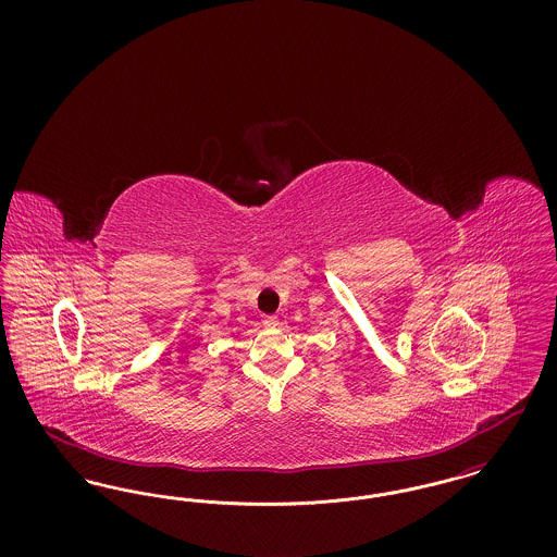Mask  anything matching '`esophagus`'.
<instances>
[{"instance_id": "esophagus-1", "label": "esophagus", "mask_w": 557, "mask_h": 557, "mask_svg": "<svg viewBox=\"0 0 557 557\" xmlns=\"http://www.w3.org/2000/svg\"><path fill=\"white\" fill-rule=\"evenodd\" d=\"M263 323H265V325H277V318H275V315H265Z\"/></svg>"}]
</instances>
